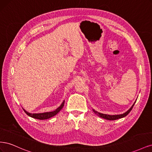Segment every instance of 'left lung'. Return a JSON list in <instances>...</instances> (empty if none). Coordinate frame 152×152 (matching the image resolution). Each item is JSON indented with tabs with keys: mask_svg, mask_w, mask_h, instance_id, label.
<instances>
[{
	"mask_svg": "<svg viewBox=\"0 0 152 152\" xmlns=\"http://www.w3.org/2000/svg\"><path fill=\"white\" fill-rule=\"evenodd\" d=\"M136 102H134V103L132 105V107L129 109L126 112H125L123 114H120V115H107V114H103V113H99L98 112L95 111L94 110H93V112L96 113L97 114L98 116H99L100 117H102L103 118H104V119H107V120H109V121H114V120H117V119H118V118H123L124 117H126V115H127L130 113V112L131 111V110L132 109L133 107H134V105L135 104Z\"/></svg>",
	"mask_w": 152,
	"mask_h": 152,
	"instance_id": "obj_1",
	"label": "left lung"
}]
</instances>
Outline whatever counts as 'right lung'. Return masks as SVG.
Masks as SVG:
<instances>
[{"mask_svg": "<svg viewBox=\"0 0 152 152\" xmlns=\"http://www.w3.org/2000/svg\"><path fill=\"white\" fill-rule=\"evenodd\" d=\"M64 104H65V100L63 101L61 104L59 106V107L54 110L53 112H45V113H30L28 112H26L25 110L23 109L24 112L27 114V115H28L32 118H34L36 119H39V120H45V119H48L50 117H53L54 115L59 113V112L63 108Z\"/></svg>", "mask_w": 152, "mask_h": 152, "instance_id": "right-lung-1", "label": "right lung"}]
</instances>
